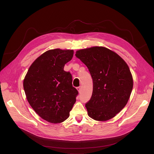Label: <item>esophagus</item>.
Wrapping results in <instances>:
<instances>
[{"instance_id": "1", "label": "esophagus", "mask_w": 154, "mask_h": 154, "mask_svg": "<svg viewBox=\"0 0 154 154\" xmlns=\"http://www.w3.org/2000/svg\"><path fill=\"white\" fill-rule=\"evenodd\" d=\"M77 90L78 91V92H80V91H81V87H77Z\"/></svg>"}]
</instances>
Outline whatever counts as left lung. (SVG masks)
Returning <instances> with one entry per match:
<instances>
[{"label":"left lung","instance_id":"left-lung-1","mask_svg":"<svg viewBox=\"0 0 154 154\" xmlns=\"http://www.w3.org/2000/svg\"><path fill=\"white\" fill-rule=\"evenodd\" d=\"M93 80L91 99L85 103L88 115L98 121L114 117L127 104L133 79L126 62L109 48L93 47L76 52Z\"/></svg>","mask_w":154,"mask_h":154}]
</instances>
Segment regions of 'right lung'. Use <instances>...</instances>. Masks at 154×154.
Returning <instances> with one entry per match:
<instances>
[{"instance_id":"1","label":"right lung","mask_w":154,"mask_h":154,"mask_svg":"<svg viewBox=\"0 0 154 154\" xmlns=\"http://www.w3.org/2000/svg\"><path fill=\"white\" fill-rule=\"evenodd\" d=\"M73 50L59 48L44 52L29 67L23 80L27 99L37 114L53 124L63 122L75 103L78 91L72 86V77L63 70Z\"/></svg>"}]
</instances>
